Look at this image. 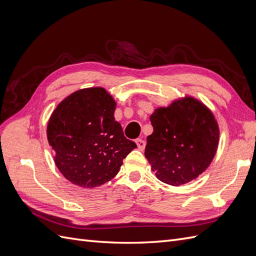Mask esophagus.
I'll list each match as a JSON object with an SVG mask.
<instances>
[{"label":"esophagus","instance_id":"esophagus-1","mask_svg":"<svg viewBox=\"0 0 256 256\" xmlns=\"http://www.w3.org/2000/svg\"><path fill=\"white\" fill-rule=\"evenodd\" d=\"M136 143L138 145V148L140 150H143L145 148L146 143H145L144 140H142V138H138V140H136Z\"/></svg>","mask_w":256,"mask_h":256}]
</instances>
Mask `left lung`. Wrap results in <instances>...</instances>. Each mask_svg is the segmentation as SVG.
Returning a JSON list of instances; mask_svg holds the SVG:
<instances>
[{
	"label": "left lung",
	"mask_w": 256,
	"mask_h": 256,
	"mask_svg": "<svg viewBox=\"0 0 256 256\" xmlns=\"http://www.w3.org/2000/svg\"><path fill=\"white\" fill-rule=\"evenodd\" d=\"M145 157L159 180L180 186L202 174L212 164L219 142L214 114L198 100L186 97L150 115Z\"/></svg>",
	"instance_id": "left-lung-1"
}]
</instances>
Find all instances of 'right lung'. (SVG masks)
Instances as JSON below:
<instances>
[{
  "mask_svg": "<svg viewBox=\"0 0 256 256\" xmlns=\"http://www.w3.org/2000/svg\"><path fill=\"white\" fill-rule=\"evenodd\" d=\"M116 104L102 88L76 90L53 111L47 127L54 162L65 178L83 188L111 180L134 150L114 118Z\"/></svg>",
  "mask_w": 256,
  "mask_h": 256,
  "instance_id": "obj_1",
  "label": "right lung"
}]
</instances>
